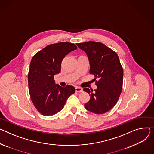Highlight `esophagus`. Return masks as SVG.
<instances>
[{"instance_id": "esophagus-1", "label": "esophagus", "mask_w": 154, "mask_h": 154, "mask_svg": "<svg viewBox=\"0 0 154 154\" xmlns=\"http://www.w3.org/2000/svg\"><path fill=\"white\" fill-rule=\"evenodd\" d=\"M75 91H77V92H82L83 91V88H82L80 87H76L75 88Z\"/></svg>"}]
</instances>
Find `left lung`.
Instances as JSON below:
<instances>
[{
    "label": "left lung",
    "mask_w": 154,
    "mask_h": 154,
    "mask_svg": "<svg viewBox=\"0 0 154 154\" xmlns=\"http://www.w3.org/2000/svg\"><path fill=\"white\" fill-rule=\"evenodd\" d=\"M87 53L90 65V74L94 75L97 88L84 90L90 100L85 108L95 114L101 115L111 110L116 104L122 91L123 69L118 54L100 42H87L77 43Z\"/></svg>",
    "instance_id": "1"
}]
</instances>
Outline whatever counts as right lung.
Returning <instances> with one entry per match:
<instances>
[{"label": "right lung", "mask_w": 154, "mask_h": 154, "mask_svg": "<svg viewBox=\"0 0 154 154\" xmlns=\"http://www.w3.org/2000/svg\"><path fill=\"white\" fill-rule=\"evenodd\" d=\"M77 49L74 43L60 42L46 46L33 56L28 74V89L33 105L42 115L56 114L75 93L73 86L56 85L54 76L60 72L65 56Z\"/></svg>", "instance_id": "right-lung-1"}]
</instances>
